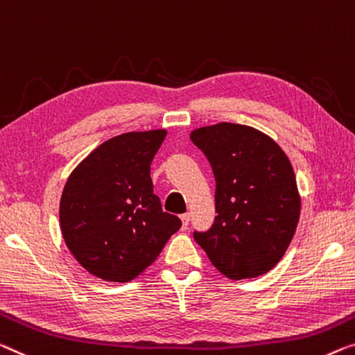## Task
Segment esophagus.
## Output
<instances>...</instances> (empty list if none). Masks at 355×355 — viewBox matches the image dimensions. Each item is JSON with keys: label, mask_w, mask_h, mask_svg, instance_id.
Masks as SVG:
<instances>
[{"label": "esophagus", "mask_w": 355, "mask_h": 355, "mask_svg": "<svg viewBox=\"0 0 355 355\" xmlns=\"http://www.w3.org/2000/svg\"><path fill=\"white\" fill-rule=\"evenodd\" d=\"M180 218H182L183 228H188V223H189V214H183V215H180Z\"/></svg>", "instance_id": "esophagus-1"}]
</instances>
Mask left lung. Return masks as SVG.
Segmentation results:
<instances>
[{"mask_svg":"<svg viewBox=\"0 0 355 355\" xmlns=\"http://www.w3.org/2000/svg\"><path fill=\"white\" fill-rule=\"evenodd\" d=\"M189 137L214 171L218 214L209 231H194V241L232 280L271 271L300 220L301 199L287 155L250 125L220 123L199 127Z\"/></svg>","mask_w":355,"mask_h":355,"instance_id":"left-lung-1","label":"left lung"}]
</instances>
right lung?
<instances>
[{
  "label": "right lung",
  "instance_id": "right-lung-1",
  "mask_svg": "<svg viewBox=\"0 0 355 355\" xmlns=\"http://www.w3.org/2000/svg\"><path fill=\"white\" fill-rule=\"evenodd\" d=\"M167 130L127 132L78 164L60 199L63 241L92 276L129 282L182 226L153 193L150 167Z\"/></svg>",
  "mask_w": 355,
  "mask_h": 355
}]
</instances>
